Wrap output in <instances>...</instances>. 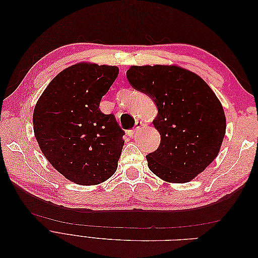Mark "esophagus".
<instances>
[{
  "label": "esophagus",
  "mask_w": 258,
  "mask_h": 258,
  "mask_svg": "<svg viewBox=\"0 0 258 258\" xmlns=\"http://www.w3.org/2000/svg\"><path fill=\"white\" fill-rule=\"evenodd\" d=\"M142 126H143V124H142L141 121H137V122H136V127H135L134 129H132V130H128V132H127L128 136H129L130 138H134V136L137 134V132L139 131V129L141 128Z\"/></svg>",
  "instance_id": "1"
}]
</instances>
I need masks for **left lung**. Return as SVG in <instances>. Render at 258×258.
Instances as JSON below:
<instances>
[{
    "mask_svg": "<svg viewBox=\"0 0 258 258\" xmlns=\"http://www.w3.org/2000/svg\"><path fill=\"white\" fill-rule=\"evenodd\" d=\"M127 79L158 108L153 123L159 147L146 156L154 174L170 183H187L212 162L226 132L223 106L200 76L177 66H132Z\"/></svg>",
    "mask_w": 258,
    "mask_h": 258,
    "instance_id": "8db88e82",
    "label": "left lung"
}]
</instances>
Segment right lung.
<instances>
[{
  "instance_id": "right-lung-1",
  "label": "right lung",
  "mask_w": 258,
  "mask_h": 258,
  "mask_svg": "<svg viewBox=\"0 0 258 258\" xmlns=\"http://www.w3.org/2000/svg\"><path fill=\"white\" fill-rule=\"evenodd\" d=\"M118 72L117 67L87 62L69 67L49 83L34 107V136L42 153L76 184H100L117 169L124 132L99 105Z\"/></svg>"
}]
</instances>
